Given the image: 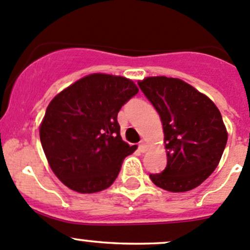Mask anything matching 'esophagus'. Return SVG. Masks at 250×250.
Listing matches in <instances>:
<instances>
[{
    "instance_id": "1",
    "label": "esophagus",
    "mask_w": 250,
    "mask_h": 250,
    "mask_svg": "<svg viewBox=\"0 0 250 250\" xmlns=\"http://www.w3.org/2000/svg\"><path fill=\"white\" fill-rule=\"evenodd\" d=\"M139 150L140 152H146V151H147V145H146L145 141H141L139 144Z\"/></svg>"
}]
</instances>
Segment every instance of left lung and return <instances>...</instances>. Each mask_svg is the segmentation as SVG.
<instances>
[{"mask_svg": "<svg viewBox=\"0 0 250 250\" xmlns=\"http://www.w3.org/2000/svg\"><path fill=\"white\" fill-rule=\"evenodd\" d=\"M138 84L160 115L167 151L165 170L150 179L170 192L197 188L218 167L228 143L220 111L179 78L146 77Z\"/></svg>", "mask_w": 250, "mask_h": 250, "instance_id": "left-lung-1", "label": "left lung"}]
</instances>
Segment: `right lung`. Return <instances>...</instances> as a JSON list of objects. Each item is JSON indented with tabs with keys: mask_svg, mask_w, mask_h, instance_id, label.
<instances>
[{
	"mask_svg": "<svg viewBox=\"0 0 250 250\" xmlns=\"http://www.w3.org/2000/svg\"><path fill=\"white\" fill-rule=\"evenodd\" d=\"M138 92L128 78L93 74L49 103L40 139L50 168L64 185L81 193L112 185L123 160L137 148L121 138L117 115Z\"/></svg>",
	"mask_w": 250,
	"mask_h": 250,
	"instance_id": "right-lung-1",
	"label": "right lung"
}]
</instances>
